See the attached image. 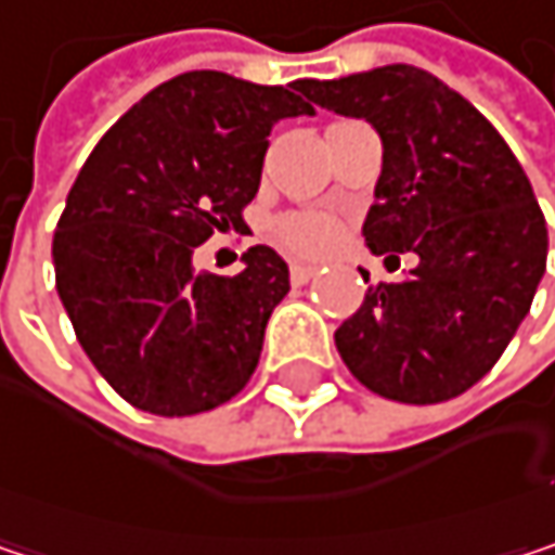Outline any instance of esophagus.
I'll return each instance as SVG.
<instances>
[{"label": "esophagus", "instance_id": "34e87169", "mask_svg": "<svg viewBox=\"0 0 555 555\" xmlns=\"http://www.w3.org/2000/svg\"><path fill=\"white\" fill-rule=\"evenodd\" d=\"M288 276H292V282H295V285H305L308 279L318 276V267H311V263H292Z\"/></svg>", "mask_w": 555, "mask_h": 555}]
</instances>
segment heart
<instances>
[{
    "label": "heart",
    "instance_id": "obj_1",
    "mask_svg": "<svg viewBox=\"0 0 555 555\" xmlns=\"http://www.w3.org/2000/svg\"><path fill=\"white\" fill-rule=\"evenodd\" d=\"M276 241L301 257H321L331 247H337L340 241V224L331 215H314V211H301V215H285L276 224Z\"/></svg>",
    "mask_w": 555,
    "mask_h": 555
}]
</instances>
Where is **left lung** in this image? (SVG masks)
<instances>
[{
    "label": "left lung",
    "instance_id": "1",
    "mask_svg": "<svg viewBox=\"0 0 555 555\" xmlns=\"http://www.w3.org/2000/svg\"><path fill=\"white\" fill-rule=\"evenodd\" d=\"M301 92L373 125L383 172L366 247L386 263L417 257L334 331L347 370L404 404L463 395L499 363L546 273V221L527 172L489 118L427 69L388 63L301 79Z\"/></svg>",
    "mask_w": 555,
    "mask_h": 555
}]
</instances>
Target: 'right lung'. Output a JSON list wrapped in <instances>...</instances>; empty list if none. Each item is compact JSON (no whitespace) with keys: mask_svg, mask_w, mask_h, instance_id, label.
<instances>
[{"mask_svg":"<svg viewBox=\"0 0 555 555\" xmlns=\"http://www.w3.org/2000/svg\"><path fill=\"white\" fill-rule=\"evenodd\" d=\"M298 92L301 79L172 76L79 169L54 234L56 292L92 366L134 408L211 411L254 376L288 292L285 260L257 244L237 276H215L192 254L215 231L244 228L273 125L314 112Z\"/></svg>","mask_w":555,"mask_h":555,"instance_id":"1","label":"right lung"}]
</instances>
